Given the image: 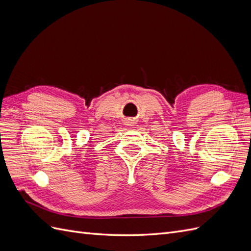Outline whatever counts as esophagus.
Listing matches in <instances>:
<instances>
[{"mask_svg":"<svg viewBox=\"0 0 251 251\" xmlns=\"http://www.w3.org/2000/svg\"><path fill=\"white\" fill-rule=\"evenodd\" d=\"M134 124H135V120L134 119H126V125L133 126Z\"/></svg>","mask_w":251,"mask_h":251,"instance_id":"esophagus-1","label":"esophagus"}]
</instances>
